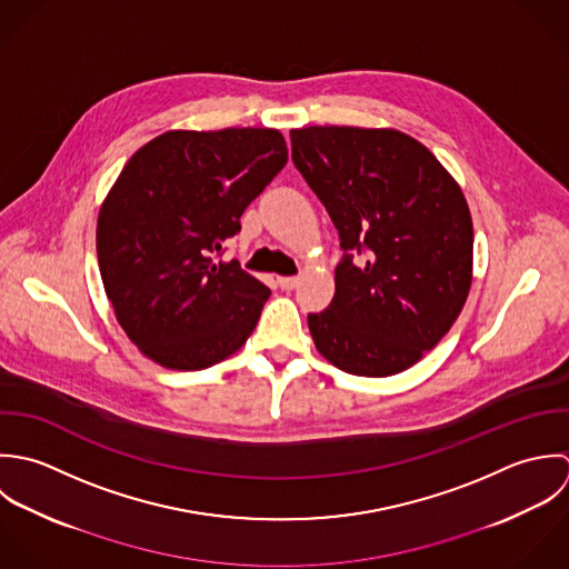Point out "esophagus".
<instances>
[{
	"mask_svg": "<svg viewBox=\"0 0 569 569\" xmlns=\"http://www.w3.org/2000/svg\"><path fill=\"white\" fill-rule=\"evenodd\" d=\"M281 290H295L299 286V277H277Z\"/></svg>",
	"mask_w": 569,
	"mask_h": 569,
	"instance_id": "1",
	"label": "esophagus"
}]
</instances>
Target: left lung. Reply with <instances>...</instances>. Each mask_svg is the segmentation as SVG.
<instances>
[{"instance_id": "obj_1", "label": "left lung", "mask_w": 569, "mask_h": 569, "mask_svg": "<svg viewBox=\"0 0 569 569\" xmlns=\"http://www.w3.org/2000/svg\"><path fill=\"white\" fill-rule=\"evenodd\" d=\"M292 162L341 239L337 292L308 315L342 371L393 376L451 330L472 272L470 211L449 171L396 129H292Z\"/></svg>"}]
</instances>
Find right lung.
<instances>
[{"mask_svg":"<svg viewBox=\"0 0 569 569\" xmlns=\"http://www.w3.org/2000/svg\"><path fill=\"white\" fill-rule=\"evenodd\" d=\"M286 162L283 136L254 127L167 131L127 160L99 213L97 252L116 319L144 356L207 369L252 335L270 290L218 257Z\"/></svg>","mask_w":569,"mask_h":569,"instance_id":"obj_1","label":"right lung"}]
</instances>
